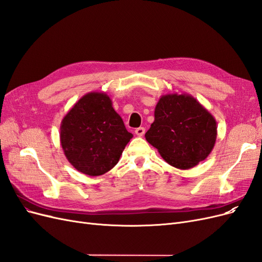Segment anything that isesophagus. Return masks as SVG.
Here are the masks:
<instances>
[{
  "label": "esophagus",
  "mask_w": 262,
  "mask_h": 262,
  "mask_svg": "<svg viewBox=\"0 0 262 262\" xmlns=\"http://www.w3.org/2000/svg\"><path fill=\"white\" fill-rule=\"evenodd\" d=\"M144 133H145V129L143 128V126H140V128L136 129V134L139 137H143Z\"/></svg>",
  "instance_id": "obj_1"
}]
</instances>
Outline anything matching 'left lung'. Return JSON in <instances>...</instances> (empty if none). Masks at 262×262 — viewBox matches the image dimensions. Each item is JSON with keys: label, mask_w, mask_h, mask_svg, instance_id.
Returning <instances> with one entry per match:
<instances>
[{"label": "left lung", "mask_w": 262, "mask_h": 262, "mask_svg": "<svg viewBox=\"0 0 262 262\" xmlns=\"http://www.w3.org/2000/svg\"><path fill=\"white\" fill-rule=\"evenodd\" d=\"M145 139L169 165L189 169L209 156L216 140V121L195 98L187 94L164 95Z\"/></svg>", "instance_id": "left-lung-1"}]
</instances>
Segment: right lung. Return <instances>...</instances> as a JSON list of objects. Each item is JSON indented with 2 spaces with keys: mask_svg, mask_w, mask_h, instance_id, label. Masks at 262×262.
Wrapping results in <instances>:
<instances>
[{
  "mask_svg": "<svg viewBox=\"0 0 262 262\" xmlns=\"http://www.w3.org/2000/svg\"><path fill=\"white\" fill-rule=\"evenodd\" d=\"M105 93H89L63 118L60 141L68 161L89 176L109 171L132 139Z\"/></svg>",
  "mask_w": 262,
  "mask_h": 262,
  "instance_id": "obj_1",
  "label": "right lung"
}]
</instances>
